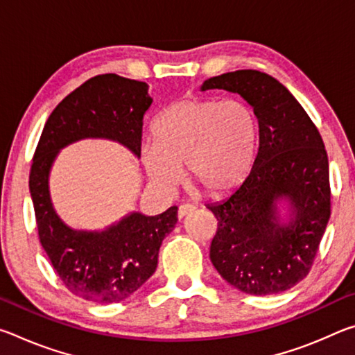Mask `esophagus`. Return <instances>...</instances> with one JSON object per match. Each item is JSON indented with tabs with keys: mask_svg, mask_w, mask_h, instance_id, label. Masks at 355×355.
Returning a JSON list of instances; mask_svg holds the SVG:
<instances>
[{
	"mask_svg": "<svg viewBox=\"0 0 355 355\" xmlns=\"http://www.w3.org/2000/svg\"><path fill=\"white\" fill-rule=\"evenodd\" d=\"M194 207L192 205H182L178 208V219H183V218H186V216L188 214H191L192 211H194Z\"/></svg>",
	"mask_w": 355,
	"mask_h": 355,
	"instance_id": "obj_1",
	"label": "esophagus"
}]
</instances>
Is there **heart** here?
<instances>
[{
	"mask_svg": "<svg viewBox=\"0 0 355 355\" xmlns=\"http://www.w3.org/2000/svg\"><path fill=\"white\" fill-rule=\"evenodd\" d=\"M153 142H142L141 161L150 180L173 188L186 164L189 183L208 197L238 189L254 169L258 123L238 98H183L152 123Z\"/></svg>",
	"mask_w": 355,
	"mask_h": 355,
	"instance_id": "1",
	"label": "heart"
}]
</instances>
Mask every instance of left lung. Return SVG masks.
<instances>
[{
	"label": "left lung",
	"mask_w": 355,
	"mask_h": 355,
	"mask_svg": "<svg viewBox=\"0 0 355 355\" xmlns=\"http://www.w3.org/2000/svg\"><path fill=\"white\" fill-rule=\"evenodd\" d=\"M238 94L254 110L258 153L249 178L208 209L218 219L209 258L239 291L268 296L309 274L330 218L329 159L320 131L271 75L236 70L200 91Z\"/></svg>",
	"instance_id": "obj_1"
}]
</instances>
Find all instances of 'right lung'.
I'll list each match as a JSON object with an SVG mask.
<instances>
[{"mask_svg":"<svg viewBox=\"0 0 355 355\" xmlns=\"http://www.w3.org/2000/svg\"><path fill=\"white\" fill-rule=\"evenodd\" d=\"M152 103L147 83L114 73L94 76L55 107L35 148L29 192L40 244L65 288L92 302H120L152 277L178 208L156 216L131 211L103 230H76L53 207L51 167L62 148L83 139L119 142L139 158L142 119Z\"/></svg>","mask_w":355,"mask_h":355,"instance_id":"add662e5","label":"right lung"}]
</instances>
